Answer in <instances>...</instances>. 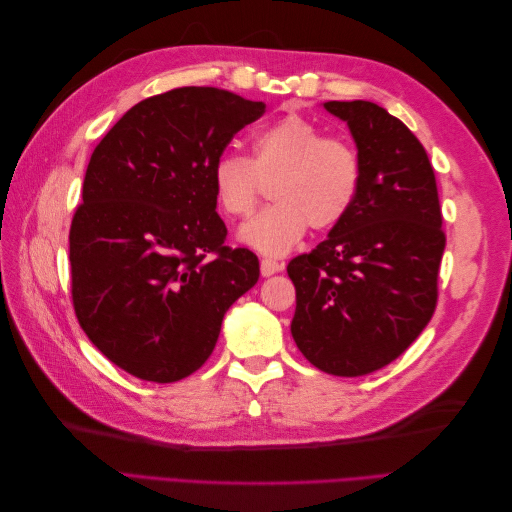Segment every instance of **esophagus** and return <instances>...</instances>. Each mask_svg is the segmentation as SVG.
I'll return each instance as SVG.
<instances>
[{"label":"esophagus","mask_w":512,"mask_h":512,"mask_svg":"<svg viewBox=\"0 0 512 512\" xmlns=\"http://www.w3.org/2000/svg\"><path fill=\"white\" fill-rule=\"evenodd\" d=\"M282 269H284L282 262L271 260V258H262V260H260V273L265 275V277H269V275H273V273H280Z\"/></svg>","instance_id":"1"}]
</instances>
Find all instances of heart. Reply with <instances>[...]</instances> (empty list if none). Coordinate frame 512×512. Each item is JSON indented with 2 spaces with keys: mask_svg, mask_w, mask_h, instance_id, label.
Returning a JSON list of instances; mask_svg holds the SVG:
<instances>
[{
  "mask_svg": "<svg viewBox=\"0 0 512 512\" xmlns=\"http://www.w3.org/2000/svg\"><path fill=\"white\" fill-rule=\"evenodd\" d=\"M361 156L344 136L301 115H286L254 138L252 160L224 153L211 166L218 205L232 218L252 213L260 181L271 183L275 205L239 228V239L265 256H284L307 235V228L331 230L352 209L361 188Z\"/></svg>",
  "mask_w": 512,
  "mask_h": 512,
  "instance_id": "b5f03b06",
  "label": "heart"
}]
</instances>
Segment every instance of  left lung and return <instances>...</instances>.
Returning a JSON list of instances; mask_svg holds the SVG:
<instances>
[{
    "mask_svg": "<svg viewBox=\"0 0 512 512\" xmlns=\"http://www.w3.org/2000/svg\"><path fill=\"white\" fill-rule=\"evenodd\" d=\"M324 108L348 123L363 175L346 218L288 262L290 333L314 367L356 378L395 361L427 327L446 237L436 175L406 123L367 100Z\"/></svg>",
    "mask_w": 512,
    "mask_h": 512,
    "instance_id": "left-lung-1",
    "label": "left lung"
}]
</instances>
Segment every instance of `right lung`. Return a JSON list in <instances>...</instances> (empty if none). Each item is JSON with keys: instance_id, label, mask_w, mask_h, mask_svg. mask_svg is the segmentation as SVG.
<instances>
[{"instance_id": "1", "label": "right lung", "mask_w": 512, "mask_h": 512, "mask_svg": "<svg viewBox=\"0 0 512 512\" xmlns=\"http://www.w3.org/2000/svg\"><path fill=\"white\" fill-rule=\"evenodd\" d=\"M262 113L226 89H170L91 153L70 226L72 303L91 344L136 378L203 367L228 307L258 282V258L224 245L211 166Z\"/></svg>"}]
</instances>
